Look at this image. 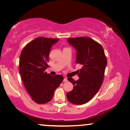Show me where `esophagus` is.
Masks as SVG:
<instances>
[{
    "mask_svg": "<svg viewBox=\"0 0 130 130\" xmlns=\"http://www.w3.org/2000/svg\"><path fill=\"white\" fill-rule=\"evenodd\" d=\"M63 82H67L68 81V79L67 77H65L64 78H63Z\"/></svg>",
    "mask_w": 130,
    "mask_h": 130,
    "instance_id": "1",
    "label": "esophagus"
}]
</instances>
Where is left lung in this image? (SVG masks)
<instances>
[{
	"instance_id": "obj_1",
	"label": "left lung",
	"mask_w": 130,
	"mask_h": 130,
	"mask_svg": "<svg viewBox=\"0 0 130 130\" xmlns=\"http://www.w3.org/2000/svg\"><path fill=\"white\" fill-rule=\"evenodd\" d=\"M68 42L77 50L76 63L83 67L78 74V80L68 78L73 84V89L67 97L73 104H83L91 100L99 90L104 79L107 58L102 46L91 38H68Z\"/></svg>"
}]
</instances>
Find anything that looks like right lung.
Here are the masks:
<instances>
[{"label":"right lung","mask_w":130,"mask_h":130,"mask_svg":"<svg viewBox=\"0 0 130 130\" xmlns=\"http://www.w3.org/2000/svg\"><path fill=\"white\" fill-rule=\"evenodd\" d=\"M58 39L39 37L27 43L22 50L19 72L26 90L38 104L49 102L55 90L62 82L61 75L52 76L45 72L49 67L50 50Z\"/></svg>","instance_id":"right-lung-1"}]
</instances>
